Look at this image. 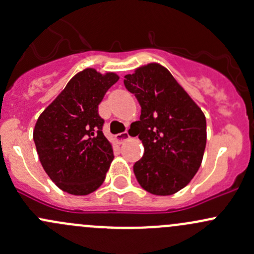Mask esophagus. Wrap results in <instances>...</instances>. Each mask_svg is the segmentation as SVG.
Here are the masks:
<instances>
[{"label":"esophagus","mask_w":254,"mask_h":254,"mask_svg":"<svg viewBox=\"0 0 254 254\" xmlns=\"http://www.w3.org/2000/svg\"><path fill=\"white\" fill-rule=\"evenodd\" d=\"M128 138H129L128 132H122V133H119V134L115 135V139L117 140V143H122V141H125Z\"/></svg>","instance_id":"1"}]
</instances>
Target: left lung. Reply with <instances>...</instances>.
I'll list each match as a JSON object with an SVG mask.
<instances>
[{
    "label": "left lung",
    "instance_id": "obj_1",
    "mask_svg": "<svg viewBox=\"0 0 254 254\" xmlns=\"http://www.w3.org/2000/svg\"><path fill=\"white\" fill-rule=\"evenodd\" d=\"M125 86L140 104V120L132 124L144 145L133 166L144 190L172 195L189 184L202 162L206 117L162 65L151 63L125 76Z\"/></svg>",
    "mask_w": 254,
    "mask_h": 254
}]
</instances>
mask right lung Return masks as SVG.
I'll return each instance as SVG.
<instances>
[{"label": "right lung", "mask_w": 254, "mask_h": 254, "mask_svg": "<svg viewBox=\"0 0 254 254\" xmlns=\"http://www.w3.org/2000/svg\"><path fill=\"white\" fill-rule=\"evenodd\" d=\"M117 81L114 72L84 69L76 73L35 125L41 165L63 191L88 195L104 182L114 152L98 105Z\"/></svg>", "instance_id": "1"}]
</instances>
